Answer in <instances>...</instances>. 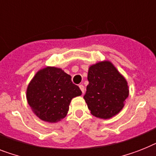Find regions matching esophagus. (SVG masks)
Segmentation results:
<instances>
[{"mask_svg": "<svg viewBox=\"0 0 156 156\" xmlns=\"http://www.w3.org/2000/svg\"><path fill=\"white\" fill-rule=\"evenodd\" d=\"M79 87H80V90H81V92H82V93H83V94L84 93V87H83V84H80Z\"/></svg>", "mask_w": 156, "mask_h": 156, "instance_id": "esophagus-1", "label": "esophagus"}]
</instances>
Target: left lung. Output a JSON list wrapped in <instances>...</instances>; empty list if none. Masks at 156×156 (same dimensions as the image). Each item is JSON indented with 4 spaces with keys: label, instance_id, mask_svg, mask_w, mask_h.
I'll use <instances>...</instances> for the list:
<instances>
[{
    "label": "left lung",
    "instance_id": "left-lung-1",
    "mask_svg": "<svg viewBox=\"0 0 156 156\" xmlns=\"http://www.w3.org/2000/svg\"><path fill=\"white\" fill-rule=\"evenodd\" d=\"M87 80L89 83L83 99L92 115L110 119L123 109L129 89L126 79L112 63L104 60L91 65Z\"/></svg>",
    "mask_w": 156,
    "mask_h": 156
}]
</instances>
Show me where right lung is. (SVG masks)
I'll list each match as a JSON object with an SVG mask.
<instances>
[{
	"label": "right lung",
	"instance_id": "1",
	"mask_svg": "<svg viewBox=\"0 0 156 156\" xmlns=\"http://www.w3.org/2000/svg\"><path fill=\"white\" fill-rule=\"evenodd\" d=\"M61 69L46 67L36 73L26 91L29 106L38 118L56 123L66 116L72 99L82 92Z\"/></svg>",
	"mask_w": 156,
	"mask_h": 156
}]
</instances>
